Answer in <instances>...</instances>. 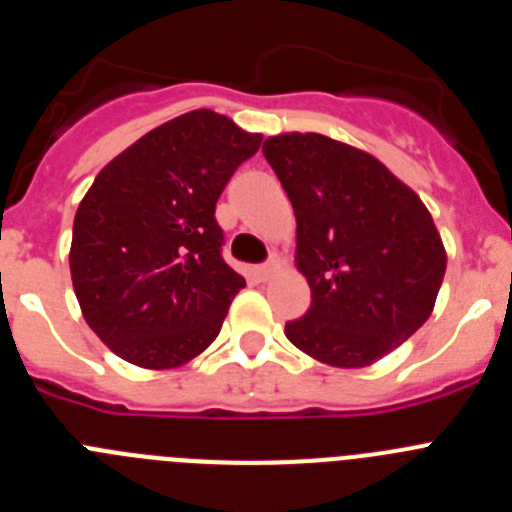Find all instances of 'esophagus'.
<instances>
[{
    "label": "esophagus",
    "mask_w": 512,
    "mask_h": 512,
    "mask_svg": "<svg viewBox=\"0 0 512 512\" xmlns=\"http://www.w3.org/2000/svg\"><path fill=\"white\" fill-rule=\"evenodd\" d=\"M277 271V264H261L253 269V277L259 279V282H266V279H271V274Z\"/></svg>",
    "instance_id": "34e87169"
}]
</instances>
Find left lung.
Returning <instances> with one entry per match:
<instances>
[{
  "instance_id": "left-lung-1",
  "label": "left lung",
  "mask_w": 512,
  "mask_h": 512,
  "mask_svg": "<svg viewBox=\"0 0 512 512\" xmlns=\"http://www.w3.org/2000/svg\"><path fill=\"white\" fill-rule=\"evenodd\" d=\"M297 217L312 302L284 333L330 366H369L431 318L446 251L418 194L382 161L318 133L266 138Z\"/></svg>"
}]
</instances>
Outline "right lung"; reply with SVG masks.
Instances as JSON below:
<instances>
[{
	"label": "right lung",
	"instance_id": "right-lung-1",
	"mask_svg": "<svg viewBox=\"0 0 512 512\" xmlns=\"http://www.w3.org/2000/svg\"><path fill=\"white\" fill-rule=\"evenodd\" d=\"M259 146V133L194 110L97 174L74 217L71 282L89 328L120 359L174 369L217 338L246 279L225 264L215 205Z\"/></svg>",
	"mask_w": 512,
	"mask_h": 512
}]
</instances>
